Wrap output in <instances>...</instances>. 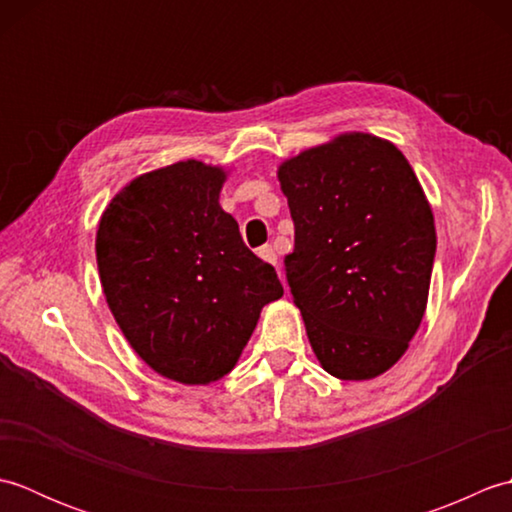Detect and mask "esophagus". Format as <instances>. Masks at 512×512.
I'll list each match as a JSON object with an SVG mask.
<instances>
[{
    "mask_svg": "<svg viewBox=\"0 0 512 512\" xmlns=\"http://www.w3.org/2000/svg\"><path fill=\"white\" fill-rule=\"evenodd\" d=\"M257 255L264 259L266 264H273V266H277V253L273 250V246H262L257 250Z\"/></svg>",
    "mask_w": 512,
    "mask_h": 512,
    "instance_id": "obj_1",
    "label": "esophagus"
}]
</instances>
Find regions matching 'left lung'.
<instances>
[{"label": "left lung", "mask_w": 512, "mask_h": 512, "mask_svg": "<svg viewBox=\"0 0 512 512\" xmlns=\"http://www.w3.org/2000/svg\"><path fill=\"white\" fill-rule=\"evenodd\" d=\"M295 222L286 279L314 354L341 380L385 374L427 310L436 224L402 151L339 134L277 169Z\"/></svg>", "instance_id": "obj_1"}]
</instances>
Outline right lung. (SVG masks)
Listing matches in <instances>:
<instances>
[{
  "instance_id": "1",
  "label": "right lung",
  "mask_w": 512,
  "mask_h": 512,
  "mask_svg": "<svg viewBox=\"0 0 512 512\" xmlns=\"http://www.w3.org/2000/svg\"><path fill=\"white\" fill-rule=\"evenodd\" d=\"M222 167L200 160L143 173L96 231V264L118 328L169 380L209 385L242 356L259 312L284 295L220 206Z\"/></svg>"
}]
</instances>
